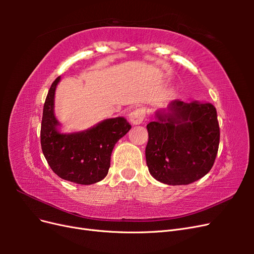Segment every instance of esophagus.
<instances>
[{
  "instance_id": "1",
  "label": "esophagus",
  "mask_w": 254,
  "mask_h": 254,
  "mask_svg": "<svg viewBox=\"0 0 254 254\" xmlns=\"http://www.w3.org/2000/svg\"><path fill=\"white\" fill-rule=\"evenodd\" d=\"M145 117H146L145 109L137 108V109H134L131 113L129 114V120L132 123V124L139 125V124H141V123H143V121L145 120Z\"/></svg>"
}]
</instances>
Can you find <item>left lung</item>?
Instances as JSON below:
<instances>
[{"instance_id": "1", "label": "left lung", "mask_w": 254, "mask_h": 254, "mask_svg": "<svg viewBox=\"0 0 254 254\" xmlns=\"http://www.w3.org/2000/svg\"><path fill=\"white\" fill-rule=\"evenodd\" d=\"M170 109L173 114L157 113L158 120L146 127V163L160 182L190 184L209 173L216 159L220 137L216 108L175 99Z\"/></svg>"}]
</instances>
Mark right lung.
<instances>
[{
	"label": "right lung",
	"instance_id": "1",
	"mask_svg": "<svg viewBox=\"0 0 254 254\" xmlns=\"http://www.w3.org/2000/svg\"><path fill=\"white\" fill-rule=\"evenodd\" d=\"M60 77L49 90L43 106L41 148L52 171L60 178L74 183L93 184L103 180L110 167L111 152L131 125L124 118L106 120L87 131L61 134L54 115V95Z\"/></svg>",
	"mask_w": 254,
	"mask_h": 254
}]
</instances>
